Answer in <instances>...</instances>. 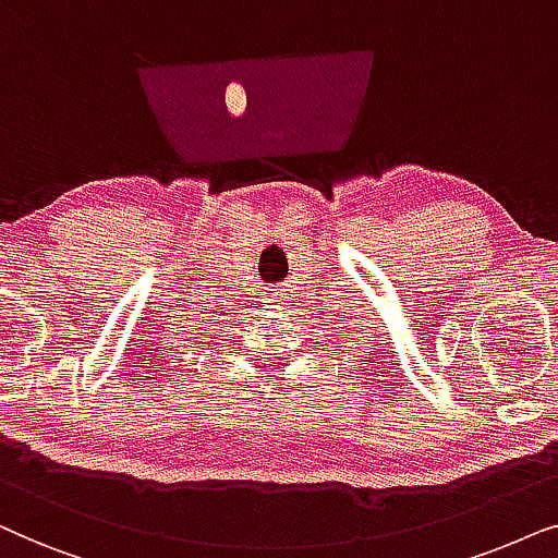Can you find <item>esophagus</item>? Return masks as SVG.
Segmentation results:
<instances>
[{"label": "esophagus", "instance_id": "34e87169", "mask_svg": "<svg viewBox=\"0 0 558 558\" xmlns=\"http://www.w3.org/2000/svg\"><path fill=\"white\" fill-rule=\"evenodd\" d=\"M267 299H270V301H280V299H283V288H280V286H270V288H267Z\"/></svg>", "mask_w": 558, "mask_h": 558}]
</instances>
